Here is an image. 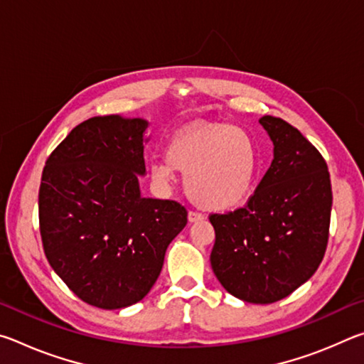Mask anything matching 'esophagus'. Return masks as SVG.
<instances>
[{
    "instance_id": "obj_1",
    "label": "esophagus",
    "mask_w": 364,
    "mask_h": 364,
    "mask_svg": "<svg viewBox=\"0 0 364 364\" xmlns=\"http://www.w3.org/2000/svg\"><path fill=\"white\" fill-rule=\"evenodd\" d=\"M188 220H189V223H197V221L204 220V217H202V215L197 213V212H189L188 213Z\"/></svg>"
}]
</instances>
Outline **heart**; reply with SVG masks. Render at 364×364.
Masks as SVG:
<instances>
[{
  "label": "heart",
  "mask_w": 364,
  "mask_h": 364,
  "mask_svg": "<svg viewBox=\"0 0 364 364\" xmlns=\"http://www.w3.org/2000/svg\"><path fill=\"white\" fill-rule=\"evenodd\" d=\"M176 170L197 205L225 212L249 199L260 171V152L249 132L231 123H199L184 128L167 146V159L152 164V178L175 183Z\"/></svg>",
  "instance_id": "obj_1"
}]
</instances>
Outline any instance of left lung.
Segmentation results:
<instances>
[{"instance_id": "1", "label": "left lung", "mask_w": 364, "mask_h": 364, "mask_svg": "<svg viewBox=\"0 0 364 364\" xmlns=\"http://www.w3.org/2000/svg\"><path fill=\"white\" fill-rule=\"evenodd\" d=\"M273 160L244 208L210 215L212 269L249 304H273L311 278L329 237L331 178L324 159L297 128L264 115Z\"/></svg>"}]
</instances>
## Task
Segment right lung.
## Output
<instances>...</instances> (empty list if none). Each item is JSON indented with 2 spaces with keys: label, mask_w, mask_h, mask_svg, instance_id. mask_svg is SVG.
<instances>
[{
  "label": "right lung",
  "mask_w": 364,
  "mask_h": 364,
  "mask_svg": "<svg viewBox=\"0 0 364 364\" xmlns=\"http://www.w3.org/2000/svg\"><path fill=\"white\" fill-rule=\"evenodd\" d=\"M149 122L93 117L67 134L43 170L40 232L51 268L86 304L117 310L156 284L188 223L175 200L143 197Z\"/></svg>",
  "instance_id": "1"
}]
</instances>
